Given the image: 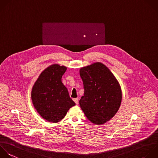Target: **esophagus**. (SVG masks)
Returning a JSON list of instances; mask_svg holds the SVG:
<instances>
[{"instance_id":"1","label":"esophagus","mask_w":158,"mask_h":158,"mask_svg":"<svg viewBox=\"0 0 158 158\" xmlns=\"http://www.w3.org/2000/svg\"><path fill=\"white\" fill-rule=\"evenodd\" d=\"M73 101H74V102L76 103V104H78V98H75V99H73Z\"/></svg>"}]
</instances>
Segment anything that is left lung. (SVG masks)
<instances>
[{"label":"left lung","instance_id":"left-lung-1","mask_svg":"<svg viewBox=\"0 0 158 158\" xmlns=\"http://www.w3.org/2000/svg\"><path fill=\"white\" fill-rule=\"evenodd\" d=\"M83 83L84 96L79 101L87 118L101 125L112 118L122 101L120 85L109 69L96 62L80 70Z\"/></svg>","mask_w":158,"mask_h":158}]
</instances>
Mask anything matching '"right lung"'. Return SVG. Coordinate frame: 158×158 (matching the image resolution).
I'll return each instance as SVG.
<instances>
[{
    "mask_svg": "<svg viewBox=\"0 0 158 158\" xmlns=\"http://www.w3.org/2000/svg\"><path fill=\"white\" fill-rule=\"evenodd\" d=\"M67 67L58 64L49 66L40 74L32 88L33 104L39 114L48 122H59L75 105L62 82Z\"/></svg>",
    "mask_w": 158,
    "mask_h": 158,
    "instance_id": "1",
    "label": "right lung"
}]
</instances>
